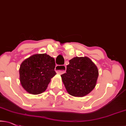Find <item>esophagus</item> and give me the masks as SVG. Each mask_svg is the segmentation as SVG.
I'll return each instance as SVG.
<instances>
[{"instance_id":"1","label":"esophagus","mask_w":126,"mask_h":126,"mask_svg":"<svg viewBox=\"0 0 126 126\" xmlns=\"http://www.w3.org/2000/svg\"><path fill=\"white\" fill-rule=\"evenodd\" d=\"M66 66L65 65H57L55 67V70L57 73L61 74L66 72Z\"/></svg>"}]
</instances>
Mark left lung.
<instances>
[{
	"mask_svg": "<svg viewBox=\"0 0 126 126\" xmlns=\"http://www.w3.org/2000/svg\"><path fill=\"white\" fill-rule=\"evenodd\" d=\"M68 93L83 96L93 90L98 77L96 65L88 57H74L69 61L66 72L61 75Z\"/></svg>",
	"mask_w": 126,
	"mask_h": 126,
	"instance_id": "left-lung-1",
	"label": "left lung"
}]
</instances>
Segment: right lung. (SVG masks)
I'll return each instance as SVG.
<instances>
[{
  "mask_svg": "<svg viewBox=\"0 0 126 126\" xmlns=\"http://www.w3.org/2000/svg\"><path fill=\"white\" fill-rule=\"evenodd\" d=\"M55 60L48 54H36L25 60L19 69L20 81L23 87L32 94L45 92L56 75Z\"/></svg>",
  "mask_w": 126,
  "mask_h": 126,
  "instance_id": "obj_1",
  "label": "right lung"
}]
</instances>
